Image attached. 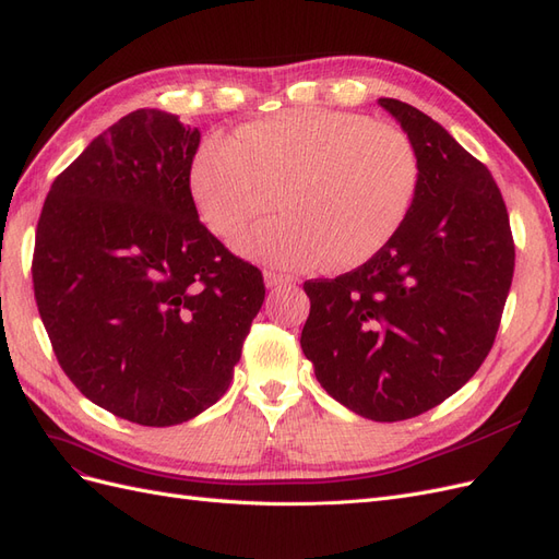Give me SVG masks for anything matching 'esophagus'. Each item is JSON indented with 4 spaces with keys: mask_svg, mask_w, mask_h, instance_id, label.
<instances>
[{
    "mask_svg": "<svg viewBox=\"0 0 559 559\" xmlns=\"http://www.w3.org/2000/svg\"><path fill=\"white\" fill-rule=\"evenodd\" d=\"M263 280H265L267 289H280V286H286V284L294 282L292 277H286V275H282V273H275V270H265Z\"/></svg>",
    "mask_w": 559,
    "mask_h": 559,
    "instance_id": "esophagus-1",
    "label": "esophagus"
}]
</instances>
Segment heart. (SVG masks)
Listing matches in <instances>:
<instances>
[{
    "label": "heart",
    "instance_id": "1",
    "mask_svg": "<svg viewBox=\"0 0 559 559\" xmlns=\"http://www.w3.org/2000/svg\"><path fill=\"white\" fill-rule=\"evenodd\" d=\"M417 183V151L399 126L326 107L286 109L205 142L189 170L195 210L218 238L277 200L284 214L253 226L238 249L286 270L370 261L403 226Z\"/></svg>",
    "mask_w": 559,
    "mask_h": 559
}]
</instances>
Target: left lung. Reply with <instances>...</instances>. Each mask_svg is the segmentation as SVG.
<instances>
[{"label":"left lung","mask_w":559,"mask_h":559,"mask_svg":"<svg viewBox=\"0 0 559 559\" xmlns=\"http://www.w3.org/2000/svg\"><path fill=\"white\" fill-rule=\"evenodd\" d=\"M380 105L408 134L419 183L384 249L335 280H308L300 347L345 408L411 419L462 389L495 345L515 267L495 177L433 118L401 99Z\"/></svg>","instance_id":"left-lung-1"}]
</instances>
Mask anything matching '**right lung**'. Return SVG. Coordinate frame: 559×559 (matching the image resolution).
Returning <instances> with one entry per match:
<instances>
[{"label": "right lung", "instance_id": "right-lung-1", "mask_svg": "<svg viewBox=\"0 0 559 559\" xmlns=\"http://www.w3.org/2000/svg\"><path fill=\"white\" fill-rule=\"evenodd\" d=\"M200 130L138 109L62 170L37 224L32 282L58 364L99 408L173 427L226 394L265 286L200 224Z\"/></svg>", "mask_w": 559, "mask_h": 559}]
</instances>
